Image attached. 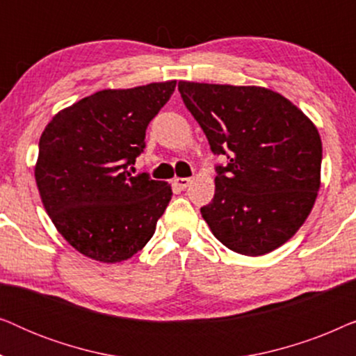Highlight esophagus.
<instances>
[{
    "instance_id": "1",
    "label": "esophagus",
    "mask_w": 356,
    "mask_h": 356,
    "mask_svg": "<svg viewBox=\"0 0 356 356\" xmlns=\"http://www.w3.org/2000/svg\"><path fill=\"white\" fill-rule=\"evenodd\" d=\"M175 184L179 189H186L189 184H191V178H175Z\"/></svg>"
}]
</instances>
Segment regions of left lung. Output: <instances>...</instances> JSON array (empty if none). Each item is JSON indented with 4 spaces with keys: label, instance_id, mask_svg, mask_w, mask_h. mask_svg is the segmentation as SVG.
I'll return each instance as SVG.
<instances>
[{
    "label": "left lung",
    "instance_id": "left-lung-1",
    "mask_svg": "<svg viewBox=\"0 0 356 356\" xmlns=\"http://www.w3.org/2000/svg\"><path fill=\"white\" fill-rule=\"evenodd\" d=\"M178 90L212 152L228 159L201 207L213 236L245 256L277 250L318 197L323 143L313 121L264 87L179 81Z\"/></svg>",
    "mask_w": 356,
    "mask_h": 356
}]
</instances>
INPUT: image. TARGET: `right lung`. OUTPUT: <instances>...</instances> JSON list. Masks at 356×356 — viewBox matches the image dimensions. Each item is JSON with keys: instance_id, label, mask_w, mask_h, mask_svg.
<instances>
[{"instance_id": "right-lung-1", "label": "right lung", "mask_w": 356, "mask_h": 356, "mask_svg": "<svg viewBox=\"0 0 356 356\" xmlns=\"http://www.w3.org/2000/svg\"><path fill=\"white\" fill-rule=\"evenodd\" d=\"M177 81L105 89L61 110L38 143L35 181L43 207L70 245L90 259L121 262L143 250L172 188L128 172L145 129Z\"/></svg>"}]
</instances>
